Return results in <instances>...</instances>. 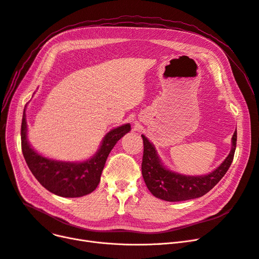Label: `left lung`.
Listing matches in <instances>:
<instances>
[{
    "label": "left lung",
    "mask_w": 259,
    "mask_h": 259,
    "mask_svg": "<svg viewBox=\"0 0 259 259\" xmlns=\"http://www.w3.org/2000/svg\"><path fill=\"white\" fill-rule=\"evenodd\" d=\"M143 138L144 152L142 161V175L150 193L165 201H185L204 196L215 186L230 168L237 144V131L232 138V150L222 164L212 172L201 177H187L172 172L161 164L152 144Z\"/></svg>",
    "instance_id": "8db88e82"
}]
</instances>
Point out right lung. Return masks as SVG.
Returning <instances> with one entry per match:
<instances>
[{"label": "right lung", "instance_id": "obj_1", "mask_svg": "<svg viewBox=\"0 0 259 259\" xmlns=\"http://www.w3.org/2000/svg\"><path fill=\"white\" fill-rule=\"evenodd\" d=\"M26 128L24 109L21 125V146L26 164L44 188L55 195L66 198L81 197L93 192L99 184L110 151L117 141L131 129L127 123L111 130L91 160L83 163H64L46 159L33 151L26 139Z\"/></svg>", "mask_w": 259, "mask_h": 259}]
</instances>
